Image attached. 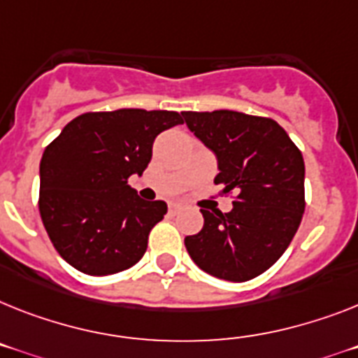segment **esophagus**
Returning <instances> with one entry per match:
<instances>
[{"label": "esophagus", "instance_id": "1", "mask_svg": "<svg viewBox=\"0 0 358 358\" xmlns=\"http://www.w3.org/2000/svg\"><path fill=\"white\" fill-rule=\"evenodd\" d=\"M180 209H182V206H180V203H169V213H171V215H176V213H178Z\"/></svg>", "mask_w": 358, "mask_h": 358}]
</instances>
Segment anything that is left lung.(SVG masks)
<instances>
[{
    "mask_svg": "<svg viewBox=\"0 0 358 358\" xmlns=\"http://www.w3.org/2000/svg\"><path fill=\"white\" fill-rule=\"evenodd\" d=\"M182 114L218 158L220 194L236 193L229 213L200 209L202 231L185 236L189 257L216 278L251 280L284 255L299 229L306 209L302 152L271 118L236 110Z\"/></svg>",
    "mask_w": 358,
    "mask_h": 358,
    "instance_id": "left-lung-1",
    "label": "left lung"
}]
</instances>
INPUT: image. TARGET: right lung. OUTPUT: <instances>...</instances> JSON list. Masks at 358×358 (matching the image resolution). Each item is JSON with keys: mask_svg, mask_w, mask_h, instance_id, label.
I'll use <instances>...</instances> for the list:
<instances>
[{"mask_svg": "<svg viewBox=\"0 0 358 358\" xmlns=\"http://www.w3.org/2000/svg\"><path fill=\"white\" fill-rule=\"evenodd\" d=\"M174 110L85 113L45 147L40 215L65 262L92 276L125 271L143 257L149 233L167 213L127 184L151 162L155 138L184 123Z\"/></svg>", "mask_w": 358, "mask_h": 358, "instance_id": "add662e5", "label": "right lung"}]
</instances>
